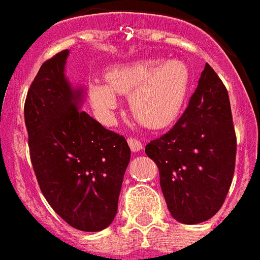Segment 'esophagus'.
Segmentation results:
<instances>
[{"mask_svg": "<svg viewBox=\"0 0 260 260\" xmlns=\"http://www.w3.org/2000/svg\"><path fill=\"white\" fill-rule=\"evenodd\" d=\"M128 145H129V148L132 152H139L143 148L141 141L139 139H136V137H128Z\"/></svg>", "mask_w": 260, "mask_h": 260, "instance_id": "34e87169", "label": "esophagus"}]
</instances>
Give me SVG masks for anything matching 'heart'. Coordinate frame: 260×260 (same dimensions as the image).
I'll list each match as a JSON object with an SVG mask.
<instances>
[{"mask_svg": "<svg viewBox=\"0 0 260 260\" xmlns=\"http://www.w3.org/2000/svg\"><path fill=\"white\" fill-rule=\"evenodd\" d=\"M106 84H89L94 108L105 113L117 107L116 94H129L135 119L149 128H163L178 117L188 93L189 71L178 60L144 58L116 65L105 75Z\"/></svg>", "mask_w": 260, "mask_h": 260, "instance_id": "heart-1", "label": "heart"}]
</instances>
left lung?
<instances>
[{"label":"left lung","mask_w":260,"mask_h":260,"mask_svg":"<svg viewBox=\"0 0 260 260\" xmlns=\"http://www.w3.org/2000/svg\"><path fill=\"white\" fill-rule=\"evenodd\" d=\"M159 168L160 187L171 215L198 224L223 206L233 183L236 135L229 92L206 64L180 119L145 147Z\"/></svg>","instance_id":"8db88e82"}]
</instances>
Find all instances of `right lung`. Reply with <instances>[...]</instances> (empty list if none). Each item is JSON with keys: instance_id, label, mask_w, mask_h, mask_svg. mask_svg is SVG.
Returning a JSON list of instances; mask_svg holds the SVG:
<instances>
[{"instance_id": "add662e5", "label": "right lung", "mask_w": 260, "mask_h": 260, "mask_svg": "<svg viewBox=\"0 0 260 260\" xmlns=\"http://www.w3.org/2000/svg\"><path fill=\"white\" fill-rule=\"evenodd\" d=\"M68 54L46 60L27 90V144L46 202L73 229L96 233L115 219L131 149L79 108L82 90L64 75Z\"/></svg>"}]
</instances>
